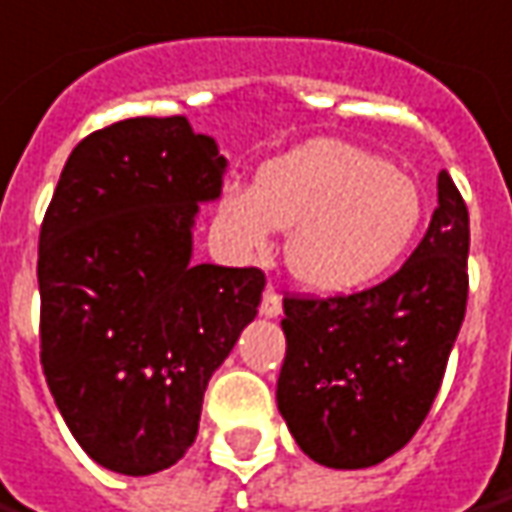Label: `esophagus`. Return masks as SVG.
<instances>
[{"label":"esophagus","instance_id":"1","mask_svg":"<svg viewBox=\"0 0 512 512\" xmlns=\"http://www.w3.org/2000/svg\"><path fill=\"white\" fill-rule=\"evenodd\" d=\"M262 315L264 317H278V315H281V295H278L273 287H267V290H264Z\"/></svg>","mask_w":512,"mask_h":512}]
</instances>
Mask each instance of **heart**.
Returning <instances> with one entry per match:
<instances>
[{
  "label": "heart",
  "mask_w": 512,
  "mask_h": 512,
  "mask_svg": "<svg viewBox=\"0 0 512 512\" xmlns=\"http://www.w3.org/2000/svg\"><path fill=\"white\" fill-rule=\"evenodd\" d=\"M222 220L245 253L290 228L284 262L312 292L337 295L387 273L410 248L424 203L410 175L357 144L315 139L270 161L253 189L231 186Z\"/></svg>",
  "instance_id": "heart-1"
}]
</instances>
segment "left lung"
Masks as SVG:
<instances>
[{
    "instance_id": "1",
    "label": "left lung",
    "mask_w": 512,
    "mask_h": 512,
    "mask_svg": "<svg viewBox=\"0 0 512 512\" xmlns=\"http://www.w3.org/2000/svg\"><path fill=\"white\" fill-rule=\"evenodd\" d=\"M465 267L468 209L443 169L438 209L396 276L357 295L284 301L276 401L306 457L351 471L410 443L463 326Z\"/></svg>"
}]
</instances>
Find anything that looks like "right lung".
Masks as SVG:
<instances>
[{"label":"right lung","mask_w":512,"mask_h":512,"mask_svg":"<svg viewBox=\"0 0 512 512\" xmlns=\"http://www.w3.org/2000/svg\"><path fill=\"white\" fill-rule=\"evenodd\" d=\"M225 155L183 116L97 130L66 158L38 239L41 365L108 471L147 477L195 443L203 393L259 312L256 267L195 264Z\"/></svg>","instance_id":"add662e5"}]
</instances>
